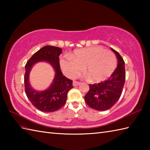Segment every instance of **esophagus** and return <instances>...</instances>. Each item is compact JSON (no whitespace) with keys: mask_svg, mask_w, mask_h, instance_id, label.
Here are the masks:
<instances>
[{"mask_svg":"<svg viewBox=\"0 0 150 150\" xmlns=\"http://www.w3.org/2000/svg\"><path fill=\"white\" fill-rule=\"evenodd\" d=\"M81 84V82H78V81H74L73 82V86H77L80 85Z\"/></svg>","mask_w":150,"mask_h":150,"instance_id":"34e87169","label":"esophagus"}]
</instances>
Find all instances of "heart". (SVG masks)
<instances>
[{"label": "heart", "mask_w": 150, "mask_h": 150, "mask_svg": "<svg viewBox=\"0 0 150 150\" xmlns=\"http://www.w3.org/2000/svg\"><path fill=\"white\" fill-rule=\"evenodd\" d=\"M60 65L70 78L78 76L83 69L90 81L101 82L112 75L117 66L115 55L100 47L75 50L70 56L62 57Z\"/></svg>", "instance_id": "b5f03b06"}]
</instances>
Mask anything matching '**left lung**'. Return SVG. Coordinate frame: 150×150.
Returning a JSON list of instances; mask_svg holds the SVG:
<instances>
[{"instance_id":"obj_1","label":"left lung","mask_w":150,"mask_h":150,"mask_svg":"<svg viewBox=\"0 0 150 150\" xmlns=\"http://www.w3.org/2000/svg\"><path fill=\"white\" fill-rule=\"evenodd\" d=\"M111 50L116 54L118 59L117 68L107 80L90 84V90L84 97L86 104L95 110H108L114 106L121 96L125 82L124 60L117 51L113 48Z\"/></svg>"}]
</instances>
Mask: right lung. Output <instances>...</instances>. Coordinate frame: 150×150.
Segmentation results:
<instances>
[{
	"label": "right lung",
	"mask_w": 150,
	"mask_h": 150,
	"mask_svg": "<svg viewBox=\"0 0 150 150\" xmlns=\"http://www.w3.org/2000/svg\"><path fill=\"white\" fill-rule=\"evenodd\" d=\"M62 49L58 47L46 46L35 53L28 60L25 69L24 89L28 99L35 107L43 112H53L65 104L68 91L73 88V81L63 76L60 70L59 55ZM47 61L56 70V76L51 86L44 92L33 90L29 84V73L31 67L37 62Z\"/></svg>",
	"instance_id": "add662e5"
}]
</instances>
